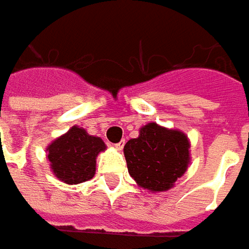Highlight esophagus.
I'll return each mask as SVG.
<instances>
[{"label":"esophagus","mask_w":249,"mask_h":249,"mask_svg":"<svg viewBox=\"0 0 249 249\" xmlns=\"http://www.w3.org/2000/svg\"><path fill=\"white\" fill-rule=\"evenodd\" d=\"M124 144H125V141L118 142V143L116 144V149L117 150H123V149H124Z\"/></svg>","instance_id":"1"}]
</instances>
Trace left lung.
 Masks as SVG:
<instances>
[{"mask_svg": "<svg viewBox=\"0 0 249 249\" xmlns=\"http://www.w3.org/2000/svg\"><path fill=\"white\" fill-rule=\"evenodd\" d=\"M128 172L136 184L160 193L171 190L192 162L190 141L179 129L149 123L124 146Z\"/></svg>", "mask_w": 249, "mask_h": 249, "instance_id": "left-lung-1", "label": "left lung"}]
</instances>
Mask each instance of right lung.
<instances>
[{
	"label": "right lung",
	"instance_id": "add662e5",
	"mask_svg": "<svg viewBox=\"0 0 249 249\" xmlns=\"http://www.w3.org/2000/svg\"><path fill=\"white\" fill-rule=\"evenodd\" d=\"M106 150L99 136L74 125L47 146V159L52 174L66 184H78L95 176L96 157Z\"/></svg>",
	"mask_w": 249,
	"mask_h": 249
}]
</instances>
